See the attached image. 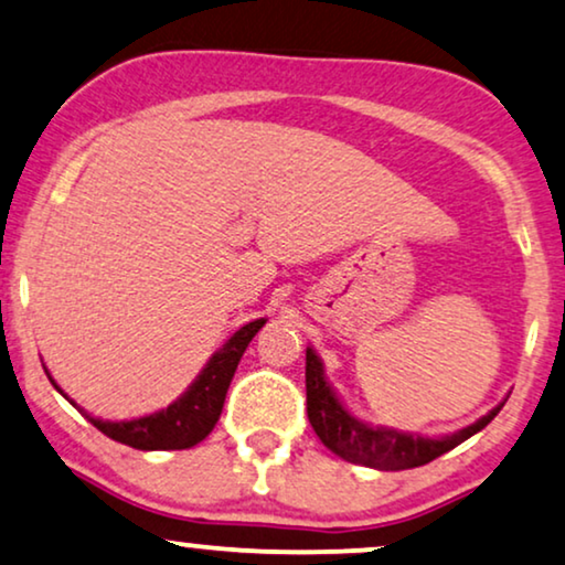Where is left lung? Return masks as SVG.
Instances as JSON below:
<instances>
[{
    "label": "left lung",
    "mask_w": 565,
    "mask_h": 565,
    "mask_svg": "<svg viewBox=\"0 0 565 565\" xmlns=\"http://www.w3.org/2000/svg\"><path fill=\"white\" fill-rule=\"evenodd\" d=\"M305 385H307V418L320 436V441L330 452L343 457L345 462L366 465V468L377 470H408L420 468V465L436 460L449 449L462 445L480 428H486L491 420L499 416V408H493L488 416H483L476 424L462 428L452 436H441V439H431V436L418 434H401L395 428L382 426H366L364 420L353 418L349 411L343 408L333 390L326 382L322 374V361L312 349H307V370H305Z\"/></svg>",
    "instance_id": "8db88e82"
}]
</instances>
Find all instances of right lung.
Listing matches in <instances>:
<instances>
[{"mask_svg":"<svg viewBox=\"0 0 565 565\" xmlns=\"http://www.w3.org/2000/svg\"><path fill=\"white\" fill-rule=\"evenodd\" d=\"M263 326H266V318L253 320L239 328L237 333L209 359L204 372L195 377L193 385L164 411H157L152 416L134 420H93V426L100 428L105 436H110V439L120 441V445H129L134 449H188L199 445V441H204L206 436L212 434L216 420H220L224 397H227L230 382L235 377L239 359H243L247 343L253 341L255 333H258ZM54 387L58 390L56 382ZM58 393H62V390H58Z\"/></svg>","mask_w":565,"mask_h":565,"instance_id":"right-lung-1","label":"right lung"}]
</instances>
